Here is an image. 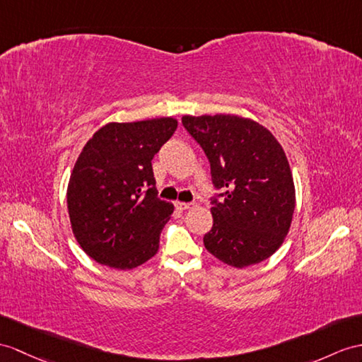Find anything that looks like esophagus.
<instances>
[{"mask_svg":"<svg viewBox=\"0 0 362 362\" xmlns=\"http://www.w3.org/2000/svg\"><path fill=\"white\" fill-rule=\"evenodd\" d=\"M175 206L178 207L180 210H187V209H190V207L193 206V202H181V201H176Z\"/></svg>","mask_w":362,"mask_h":362,"instance_id":"1","label":"esophagus"}]
</instances>
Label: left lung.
Returning <instances> with one entry per match:
<instances>
[{
    "label": "left lung",
    "instance_id": "obj_1",
    "mask_svg": "<svg viewBox=\"0 0 362 362\" xmlns=\"http://www.w3.org/2000/svg\"><path fill=\"white\" fill-rule=\"evenodd\" d=\"M182 126L202 147L211 181L224 193L210 209L204 247L244 269L272 257L290 230L295 182L283 146L259 122L236 115H184Z\"/></svg>",
    "mask_w": 362,
    "mask_h": 362
}]
</instances>
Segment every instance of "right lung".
<instances>
[{
    "instance_id": "right-lung-1",
    "label": "right lung",
    "mask_w": 362,
    "mask_h": 362,
    "mask_svg": "<svg viewBox=\"0 0 362 362\" xmlns=\"http://www.w3.org/2000/svg\"><path fill=\"white\" fill-rule=\"evenodd\" d=\"M178 127L172 117L109 122L79 153L67 186L75 240L96 262L132 270L155 257L173 204L156 198L152 160Z\"/></svg>"
}]
</instances>
